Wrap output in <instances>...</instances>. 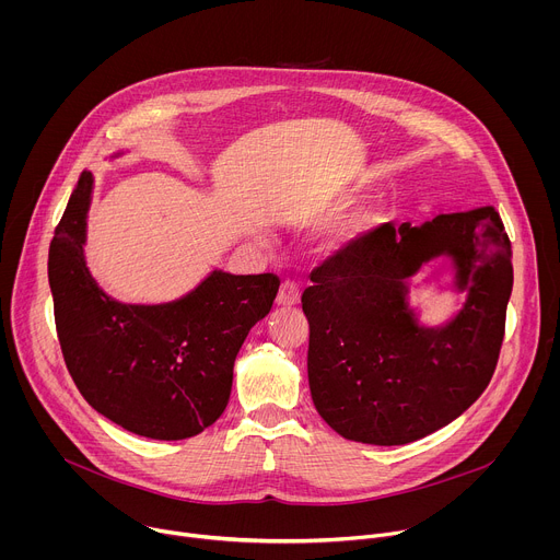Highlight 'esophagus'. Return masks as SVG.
<instances>
[{
	"mask_svg": "<svg viewBox=\"0 0 560 560\" xmlns=\"http://www.w3.org/2000/svg\"><path fill=\"white\" fill-rule=\"evenodd\" d=\"M301 301V290L296 283L292 281H285L281 283V290H279V296H277V305L281 307H292V305H299Z\"/></svg>",
	"mask_w": 560,
	"mask_h": 560,
	"instance_id": "obj_1",
	"label": "esophagus"
}]
</instances>
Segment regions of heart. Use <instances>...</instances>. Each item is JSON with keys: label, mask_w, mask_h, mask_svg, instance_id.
Listing matches in <instances>:
<instances>
[{"label": "heart", "mask_w": 560, "mask_h": 560, "mask_svg": "<svg viewBox=\"0 0 560 560\" xmlns=\"http://www.w3.org/2000/svg\"><path fill=\"white\" fill-rule=\"evenodd\" d=\"M365 232V221L361 217H341L330 223L324 234L318 236L316 250L324 257H337L348 253Z\"/></svg>", "instance_id": "heart-1"}]
</instances>
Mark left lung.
<instances>
[{"instance_id":"left-lung-1","label":"left lung","mask_w":560,"mask_h":560,"mask_svg":"<svg viewBox=\"0 0 560 560\" xmlns=\"http://www.w3.org/2000/svg\"><path fill=\"white\" fill-rule=\"evenodd\" d=\"M432 262L424 287L462 294V307L436 327L411 303L420 287L411 279ZM310 279L301 296L310 394L343 439L419 441L488 387L514 283L510 238L494 208L439 212L419 225L383 223Z\"/></svg>"}]
</instances>
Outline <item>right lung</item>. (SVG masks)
I'll return each mask as SVG.
<instances>
[{
  "label": "right lung",
  "instance_id": "add662e5",
  "mask_svg": "<svg viewBox=\"0 0 560 560\" xmlns=\"http://www.w3.org/2000/svg\"><path fill=\"white\" fill-rule=\"evenodd\" d=\"M93 190V173H84L48 250L66 368L86 401L124 430L156 441L197 436L223 415L234 359L272 310L279 279L214 268L175 301H117L86 264Z\"/></svg>",
  "mask_w": 560,
  "mask_h": 560
}]
</instances>
